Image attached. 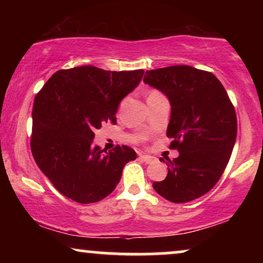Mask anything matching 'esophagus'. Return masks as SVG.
<instances>
[{
	"mask_svg": "<svg viewBox=\"0 0 263 263\" xmlns=\"http://www.w3.org/2000/svg\"><path fill=\"white\" fill-rule=\"evenodd\" d=\"M139 158H140V160L143 161V163H146V164H152V163H154V161H156V158L147 156V154H141V156H140Z\"/></svg>",
	"mask_w": 263,
	"mask_h": 263,
	"instance_id": "obj_1",
	"label": "esophagus"
}]
</instances>
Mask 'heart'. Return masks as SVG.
Returning <instances> with one entry per match:
<instances>
[{
  "instance_id": "obj_1",
  "label": "heart",
  "mask_w": 263,
  "mask_h": 263,
  "mask_svg": "<svg viewBox=\"0 0 263 263\" xmlns=\"http://www.w3.org/2000/svg\"><path fill=\"white\" fill-rule=\"evenodd\" d=\"M157 95H160L159 92H157V91H152L149 93V96L148 97H153V96H157Z\"/></svg>"
}]
</instances>
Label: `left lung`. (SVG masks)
<instances>
[{"instance_id":"8db88e82","label":"left lung","mask_w":263,"mask_h":263,"mask_svg":"<svg viewBox=\"0 0 263 263\" xmlns=\"http://www.w3.org/2000/svg\"><path fill=\"white\" fill-rule=\"evenodd\" d=\"M143 82L167 97L166 135L179 156L167 158V176L153 188L164 199L184 203L210 192L220 179L237 136L236 111L224 86L210 71L189 66L147 70ZM164 159H161L163 161Z\"/></svg>"}]
</instances>
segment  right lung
<instances>
[{"mask_svg":"<svg viewBox=\"0 0 263 263\" xmlns=\"http://www.w3.org/2000/svg\"><path fill=\"white\" fill-rule=\"evenodd\" d=\"M145 71H110L93 66L56 71L34 98L31 151L43 174L66 197L93 203L110 195L135 151L93 145L96 129L116 123L118 105Z\"/></svg>","mask_w":263,"mask_h":263,"instance_id":"1","label":"right lung"}]
</instances>
